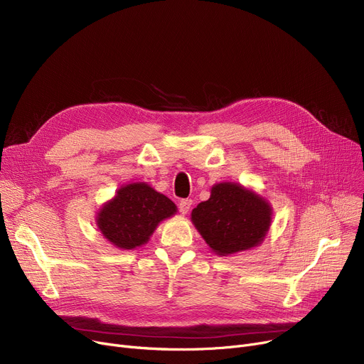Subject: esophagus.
Here are the masks:
<instances>
[{"mask_svg": "<svg viewBox=\"0 0 364 364\" xmlns=\"http://www.w3.org/2000/svg\"><path fill=\"white\" fill-rule=\"evenodd\" d=\"M192 205H193V200H192V199H183V200H180V203H178L180 213H181L183 215H186V214L190 211V208H192Z\"/></svg>", "mask_w": 364, "mask_h": 364, "instance_id": "esophagus-1", "label": "esophagus"}]
</instances>
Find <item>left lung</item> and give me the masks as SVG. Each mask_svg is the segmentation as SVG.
Masks as SVG:
<instances>
[{"label": "left lung", "mask_w": 364, "mask_h": 364, "mask_svg": "<svg viewBox=\"0 0 364 364\" xmlns=\"http://www.w3.org/2000/svg\"><path fill=\"white\" fill-rule=\"evenodd\" d=\"M273 208L252 188L217 183L211 196L192 211V223L211 251L220 257L259 246L270 230Z\"/></svg>", "instance_id": "left-lung-1"}]
</instances>
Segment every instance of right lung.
<instances>
[{
	"mask_svg": "<svg viewBox=\"0 0 364 364\" xmlns=\"http://www.w3.org/2000/svg\"><path fill=\"white\" fill-rule=\"evenodd\" d=\"M177 214L169 198L147 183H129L102 205L95 224L103 237L118 250H136L146 245L159 223Z\"/></svg>",
	"mask_w": 364,
	"mask_h": 364,
	"instance_id": "1",
	"label": "right lung"
}]
</instances>
